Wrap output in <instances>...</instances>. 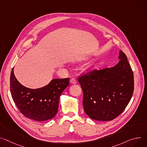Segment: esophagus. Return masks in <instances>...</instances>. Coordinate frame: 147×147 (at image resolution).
<instances>
[{
	"instance_id": "esophagus-1",
	"label": "esophagus",
	"mask_w": 147,
	"mask_h": 147,
	"mask_svg": "<svg viewBox=\"0 0 147 147\" xmlns=\"http://www.w3.org/2000/svg\"><path fill=\"white\" fill-rule=\"evenodd\" d=\"M70 83L72 84H76L77 83V80L74 78H72L70 79Z\"/></svg>"
}]
</instances>
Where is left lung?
Segmentation results:
<instances>
[{
    "label": "left lung",
    "instance_id": "8db88e82",
    "mask_svg": "<svg viewBox=\"0 0 147 147\" xmlns=\"http://www.w3.org/2000/svg\"><path fill=\"white\" fill-rule=\"evenodd\" d=\"M114 67L92 70L78 78L83 91L85 113L97 121H111L121 114L134 92V74L125 53Z\"/></svg>",
    "mask_w": 147,
    "mask_h": 147
}]
</instances>
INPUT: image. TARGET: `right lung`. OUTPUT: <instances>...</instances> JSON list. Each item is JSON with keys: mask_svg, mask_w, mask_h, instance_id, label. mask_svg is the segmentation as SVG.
<instances>
[{"mask_svg": "<svg viewBox=\"0 0 147 147\" xmlns=\"http://www.w3.org/2000/svg\"><path fill=\"white\" fill-rule=\"evenodd\" d=\"M70 78L53 79L47 86L31 89L21 84L11 70L10 92L17 107L26 117L44 121L54 117L57 113L60 96L69 85Z\"/></svg>", "mask_w": 147, "mask_h": 147, "instance_id": "right-lung-1", "label": "right lung"}]
</instances>
